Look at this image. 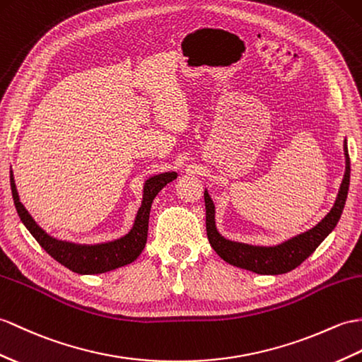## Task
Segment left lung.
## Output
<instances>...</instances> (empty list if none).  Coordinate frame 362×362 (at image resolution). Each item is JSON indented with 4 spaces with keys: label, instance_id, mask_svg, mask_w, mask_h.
Returning <instances> with one entry per match:
<instances>
[{
    "label": "left lung",
    "instance_id": "obj_1",
    "mask_svg": "<svg viewBox=\"0 0 362 362\" xmlns=\"http://www.w3.org/2000/svg\"><path fill=\"white\" fill-rule=\"evenodd\" d=\"M344 156H346V173H344V179L330 213H327L324 219L316 223L313 228L276 243V245H253V243L236 242L222 236L216 226L214 202L205 188L204 197L206 209V234L216 253L225 262L257 274H284L295 270L321 245V242L334 230L336 223L341 219L350 185V157L347 139L344 140Z\"/></svg>",
    "mask_w": 362,
    "mask_h": 362
}]
</instances>
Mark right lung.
Masks as SVG:
<instances>
[{"instance_id": "1", "label": "right lung", "mask_w": 362, "mask_h": 362, "mask_svg": "<svg viewBox=\"0 0 362 362\" xmlns=\"http://www.w3.org/2000/svg\"><path fill=\"white\" fill-rule=\"evenodd\" d=\"M174 179H177V173L168 171L151 175L145 180V183H143L141 205L131 230L124 236L107 242L78 243L57 239L41 228L29 214L26 206L20 202L18 189H16L13 173L11 170L12 197L21 222L49 256H52L57 262H60L66 268H69L71 272L78 274H102L134 262L146 245L149 211L153 200L162 191V188Z\"/></svg>"}]
</instances>
